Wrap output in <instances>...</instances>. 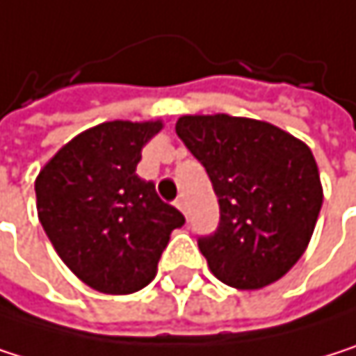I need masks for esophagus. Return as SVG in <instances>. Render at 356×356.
<instances>
[{
    "label": "esophagus",
    "mask_w": 356,
    "mask_h": 356,
    "mask_svg": "<svg viewBox=\"0 0 356 356\" xmlns=\"http://www.w3.org/2000/svg\"><path fill=\"white\" fill-rule=\"evenodd\" d=\"M175 207L179 209V211H181V213H184V215L188 217V202H186L184 198H179V200H177V202H175Z\"/></svg>",
    "instance_id": "esophagus-1"
}]
</instances>
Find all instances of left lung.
<instances>
[{
    "label": "left lung",
    "instance_id": "1",
    "mask_svg": "<svg viewBox=\"0 0 356 356\" xmlns=\"http://www.w3.org/2000/svg\"><path fill=\"white\" fill-rule=\"evenodd\" d=\"M177 135L207 168L219 227L198 238L211 271L238 290L284 277L309 246L323 190L307 143L280 127L229 116H181Z\"/></svg>",
    "mask_w": 356,
    "mask_h": 356
}]
</instances>
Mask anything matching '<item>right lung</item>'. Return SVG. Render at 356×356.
<instances>
[{"label":"right lung","instance_id":"1","mask_svg":"<svg viewBox=\"0 0 356 356\" xmlns=\"http://www.w3.org/2000/svg\"><path fill=\"white\" fill-rule=\"evenodd\" d=\"M160 120H110L83 131L41 168L39 221L66 267L104 294L145 288L186 217L135 172Z\"/></svg>","mask_w":356,"mask_h":356}]
</instances>
